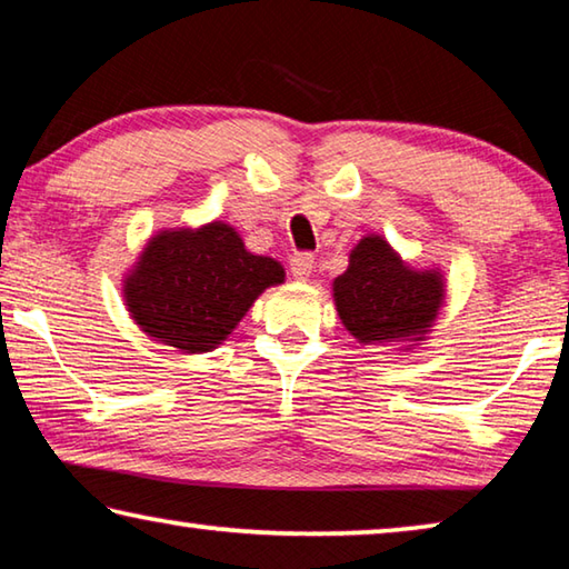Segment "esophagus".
Masks as SVG:
<instances>
[{
	"instance_id": "esophagus-1",
	"label": "esophagus",
	"mask_w": 569,
	"mask_h": 569,
	"mask_svg": "<svg viewBox=\"0 0 569 569\" xmlns=\"http://www.w3.org/2000/svg\"><path fill=\"white\" fill-rule=\"evenodd\" d=\"M288 268H291V273H293V278H298V281H308V276L313 273V256L311 253H293Z\"/></svg>"
}]
</instances>
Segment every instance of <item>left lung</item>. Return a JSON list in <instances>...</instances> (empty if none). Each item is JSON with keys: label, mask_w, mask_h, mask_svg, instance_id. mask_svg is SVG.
I'll use <instances>...</instances> for the list:
<instances>
[{"label": "left lung", "mask_w": 569, "mask_h": 569, "mask_svg": "<svg viewBox=\"0 0 569 569\" xmlns=\"http://www.w3.org/2000/svg\"><path fill=\"white\" fill-rule=\"evenodd\" d=\"M341 321L361 343L423 341L445 303L439 271H417L381 236L361 238L333 281Z\"/></svg>", "instance_id": "left-lung-1"}]
</instances>
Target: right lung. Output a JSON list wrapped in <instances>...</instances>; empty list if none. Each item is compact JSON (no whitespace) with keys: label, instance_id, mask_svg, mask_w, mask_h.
Wrapping results in <instances>:
<instances>
[{"label":"right lung","instance_id":"add662e5","mask_svg":"<svg viewBox=\"0 0 569 569\" xmlns=\"http://www.w3.org/2000/svg\"><path fill=\"white\" fill-rule=\"evenodd\" d=\"M283 266L248 253L236 228L160 230L124 278V306L150 339L182 353H206L228 339Z\"/></svg>","mask_w":569,"mask_h":569}]
</instances>
